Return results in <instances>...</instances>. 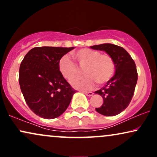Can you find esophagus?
<instances>
[{"mask_svg": "<svg viewBox=\"0 0 157 157\" xmlns=\"http://www.w3.org/2000/svg\"><path fill=\"white\" fill-rule=\"evenodd\" d=\"M83 93L87 95V96H89V97L92 96L93 94H94L92 91H83Z\"/></svg>", "mask_w": 157, "mask_h": 157, "instance_id": "1", "label": "esophagus"}]
</instances>
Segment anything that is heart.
I'll return each mask as SVG.
<instances>
[{"label":"heart","instance_id":"heart-1","mask_svg":"<svg viewBox=\"0 0 157 157\" xmlns=\"http://www.w3.org/2000/svg\"><path fill=\"white\" fill-rule=\"evenodd\" d=\"M73 56L81 67H85L83 77H77L71 80L75 89H91L96 82L107 83L115 73V63L111 55L101 54L98 50L81 48L74 52ZM58 69L63 77L71 80L79 73V68L67 55L63 56L58 61Z\"/></svg>","mask_w":157,"mask_h":157}]
</instances>
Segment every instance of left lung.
<instances>
[{"mask_svg": "<svg viewBox=\"0 0 157 157\" xmlns=\"http://www.w3.org/2000/svg\"><path fill=\"white\" fill-rule=\"evenodd\" d=\"M92 49L105 51L115 63V74L101 89L95 91L103 98V104L96 111L104 116H115L130 103L137 82L136 64L125 48L111 44L91 46Z\"/></svg>", "mask_w": 157, "mask_h": 157, "instance_id": "8db88e82", "label": "left lung"}]
</instances>
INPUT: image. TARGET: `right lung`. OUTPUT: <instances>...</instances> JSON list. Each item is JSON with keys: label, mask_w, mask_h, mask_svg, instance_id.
Wrapping results in <instances>:
<instances>
[{"label": "right lung", "mask_w": 157, "mask_h": 157, "mask_svg": "<svg viewBox=\"0 0 157 157\" xmlns=\"http://www.w3.org/2000/svg\"><path fill=\"white\" fill-rule=\"evenodd\" d=\"M75 47L42 46L25 55L19 69V84L29 109L44 119L60 117L76 92L58 69V61Z\"/></svg>", "instance_id": "obj_1"}]
</instances>
